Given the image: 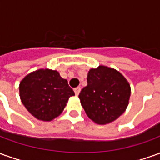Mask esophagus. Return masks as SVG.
<instances>
[{
	"mask_svg": "<svg viewBox=\"0 0 160 160\" xmlns=\"http://www.w3.org/2000/svg\"><path fill=\"white\" fill-rule=\"evenodd\" d=\"M73 91H74V92H75V94L76 95H79V93H80V87H76V88H74L73 89Z\"/></svg>",
	"mask_w": 160,
	"mask_h": 160,
	"instance_id": "esophagus-1",
	"label": "esophagus"
}]
</instances>
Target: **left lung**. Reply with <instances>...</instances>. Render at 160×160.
<instances>
[{
    "mask_svg": "<svg viewBox=\"0 0 160 160\" xmlns=\"http://www.w3.org/2000/svg\"><path fill=\"white\" fill-rule=\"evenodd\" d=\"M87 86L79 98L87 117L98 124L110 123L123 113L130 97V86L118 70L105 66L92 68Z\"/></svg>",
    "mask_w": 160,
    "mask_h": 160,
    "instance_id": "1",
    "label": "left lung"
}]
</instances>
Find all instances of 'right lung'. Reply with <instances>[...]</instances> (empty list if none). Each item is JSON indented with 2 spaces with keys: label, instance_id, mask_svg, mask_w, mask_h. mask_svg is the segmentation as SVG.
I'll return each mask as SVG.
<instances>
[{
  "label": "right lung",
  "instance_id": "add662e5",
  "mask_svg": "<svg viewBox=\"0 0 160 160\" xmlns=\"http://www.w3.org/2000/svg\"><path fill=\"white\" fill-rule=\"evenodd\" d=\"M19 96L26 110L42 121H51L74 96L68 80L56 70L39 69L27 74L19 83Z\"/></svg>",
  "mask_w": 160,
  "mask_h": 160
}]
</instances>
